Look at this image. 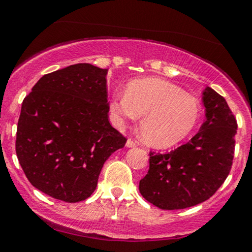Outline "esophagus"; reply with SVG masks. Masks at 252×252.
I'll use <instances>...</instances> for the list:
<instances>
[{
    "label": "esophagus",
    "mask_w": 252,
    "mask_h": 252,
    "mask_svg": "<svg viewBox=\"0 0 252 252\" xmlns=\"http://www.w3.org/2000/svg\"><path fill=\"white\" fill-rule=\"evenodd\" d=\"M136 146H137V142H136V141L132 140V138H128V141H126V147L132 148V147H136Z\"/></svg>",
    "instance_id": "34e87169"
}]
</instances>
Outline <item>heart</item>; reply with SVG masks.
Segmentation results:
<instances>
[{"label":"heart","instance_id":"heart-1","mask_svg":"<svg viewBox=\"0 0 252 252\" xmlns=\"http://www.w3.org/2000/svg\"><path fill=\"white\" fill-rule=\"evenodd\" d=\"M110 109L118 124L142 116L141 137L158 148L174 146L186 138L201 115L196 98L158 78L132 80L126 86V94H114Z\"/></svg>","mask_w":252,"mask_h":252}]
</instances>
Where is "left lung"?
<instances>
[{"instance_id":"left-lung-1","label":"left lung","mask_w":252,"mask_h":252,"mask_svg":"<svg viewBox=\"0 0 252 252\" xmlns=\"http://www.w3.org/2000/svg\"><path fill=\"white\" fill-rule=\"evenodd\" d=\"M206 120L187 143L169 153L149 152L140 193L161 210H182L210 199L226 180L235 154L237 121L225 98L207 86Z\"/></svg>"}]
</instances>
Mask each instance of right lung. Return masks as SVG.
Here are the masks:
<instances>
[{
	"instance_id": "right-lung-1",
	"label": "right lung",
	"mask_w": 252,
	"mask_h": 252,
	"mask_svg": "<svg viewBox=\"0 0 252 252\" xmlns=\"http://www.w3.org/2000/svg\"><path fill=\"white\" fill-rule=\"evenodd\" d=\"M106 73L71 65L40 78L22 102L17 158L31 184L58 200L88 199L104 162L126 142L109 122Z\"/></svg>"
}]
</instances>
